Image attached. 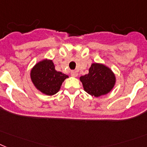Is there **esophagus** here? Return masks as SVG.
Masks as SVG:
<instances>
[{"label":"esophagus","instance_id":"34e87169","mask_svg":"<svg viewBox=\"0 0 147 147\" xmlns=\"http://www.w3.org/2000/svg\"><path fill=\"white\" fill-rule=\"evenodd\" d=\"M71 76H73V77H77L78 76V71H76V70H72L71 71Z\"/></svg>","mask_w":147,"mask_h":147}]
</instances>
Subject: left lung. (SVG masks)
I'll return each instance as SVG.
<instances>
[{"label":"left lung","instance_id":"1","mask_svg":"<svg viewBox=\"0 0 147 147\" xmlns=\"http://www.w3.org/2000/svg\"><path fill=\"white\" fill-rule=\"evenodd\" d=\"M80 80L84 90L96 97L107 94L115 84V76L111 70L99 63H92L89 73L81 76Z\"/></svg>","mask_w":147,"mask_h":147}]
</instances>
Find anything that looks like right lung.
I'll list each match as a JSON object with an SVG mask.
<instances>
[{
  "label": "right lung",
  "instance_id": "obj_1",
  "mask_svg": "<svg viewBox=\"0 0 147 147\" xmlns=\"http://www.w3.org/2000/svg\"><path fill=\"white\" fill-rule=\"evenodd\" d=\"M30 77L39 90L48 96H52L60 90V86L68 76L56 71L52 60H44L33 68Z\"/></svg>",
  "mask_w": 147,
  "mask_h": 147
}]
</instances>
